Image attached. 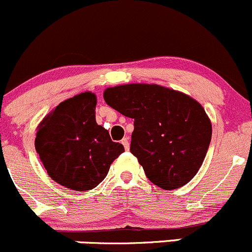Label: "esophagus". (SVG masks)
I'll list each match as a JSON object with an SVG mask.
<instances>
[{
    "label": "esophagus",
    "instance_id": "obj_1",
    "mask_svg": "<svg viewBox=\"0 0 252 252\" xmlns=\"http://www.w3.org/2000/svg\"><path fill=\"white\" fill-rule=\"evenodd\" d=\"M122 145L124 146V148H126V151H129V148H130V143H129V139H128V137H124V139L122 140Z\"/></svg>",
    "mask_w": 252,
    "mask_h": 252
}]
</instances>
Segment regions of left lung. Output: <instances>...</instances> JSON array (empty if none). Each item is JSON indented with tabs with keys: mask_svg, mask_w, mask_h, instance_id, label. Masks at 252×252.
<instances>
[{
	"mask_svg": "<svg viewBox=\"0 0 252 252\" xmlns=\"http://www.w3.org/2000/svg\"><path fill=\"white\" fill-rule=\"evenodd\" d=\"M104 99L134 118L130 152L152 183L173 190L196 176L212 139L211 120L197 100L156 84L109 87Z\"/></svg>",
	"mask_w": 252,
	"mask_h": 252,
	"instance_id": "8db88e82",
	"label": "left lung"
}]
</instances>
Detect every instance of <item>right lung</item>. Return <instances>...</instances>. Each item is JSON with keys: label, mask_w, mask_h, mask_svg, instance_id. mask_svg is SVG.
Returning <instances> with one entry per match:
<instances>
[{"label": "right lung", "mask_w": 252, "mask_h": 252, "mask_svg": "<svg viewBox=\"0 0 252 252\" xmlns=\"http://www.w3.org/2000/svg\"><path fill=\"white\" fill-rule=\"evenodd\" d=\"M96 96L80 93L62 101L38 124L35 151L56 183L87 191L104 181L110 165L124 152L95 122Z\"/></svg>", "instance_id": "obj_1"}]
</instances>
